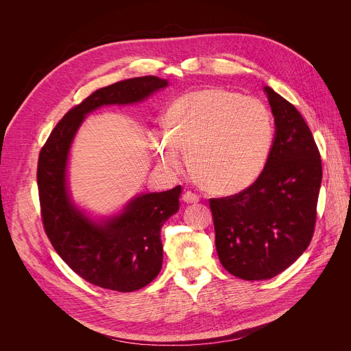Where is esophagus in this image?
Segmentation results:
<instances>
[{
	"label": "esophagus",
	"instance_id": "34e87169",
	"mask_svg": "<svg viewBox=\"0 0 351 351\" xmlns=\"http://www.w3.org/2000/svg\"><path fill=\"white\" fill-rule=\"evenodd\" d=\"M182 199H183V202H186V204H196V202H199L200 197H199V195L193 193L192 191H186L185 193H183Z\"/></svg>",
	"mask_w": 351,
	"mask_h": 351
}]
</instances>
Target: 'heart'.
I'll use <instances>...</instances> for the list:
<instances>
[{
	"label": "heart",
	"instance_id": "1",
	"mask_svg": "<svg viewBox=\"0 0 351 351\" xmlns=\"http://www.w3.org/2000/svg\"><path fill=\"white\" fill-rule=\"evenodd\" d=\"M165 134L151 135L158 160L182 168V154L199 185L210 193L232 195L262 175L271 155L276 123L271 109L242 92L206 86L172 104L163 121Z\"/></svg>",
	"mask_w": 351,
	"mask_h": 351
}]
</instances>
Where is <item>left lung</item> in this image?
Wrapping results in <instances>:
<instances>
[{
	"instance_id": "left-lung-1",
	"label": "left lung",
	"mask_w": 351,
	"mask_h": 351,
	"mask_svg": "<svg viewBox=\"0 0 351 351\" xmlns=\"http://www.w3.org/2000/svg\"><path fill=\"white\" fill-rule=\"evenodd\" d=\"M276 123L271 155L249 188L210 199L219 261L243 280H266L296 262L311 242L322 159L299 110L265 86Z\"/></svg>"
}]
</instances>
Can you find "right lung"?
<instances>
[{"label":"right lung","mask_w":351,"mask_h":351,"mask_svg":"<svg viewBox=\"0 0 351 351\" xmlns=\"http://www.w3.org/2000/svg\"><path fill=\"white\" fill-rule=\"evenodd\" d=\"M165 86L166 80L147 75L101 88L69 109L41 147L36 182L45 233L73 271L102 289L135 291L156 278L163 257L160 229L179 210L182 188L139 195L121 215L94 222L69 199V147L86 114L102 105L139 102Z\"/></svg>","instance_id":"obj_1"}]
</instances>
